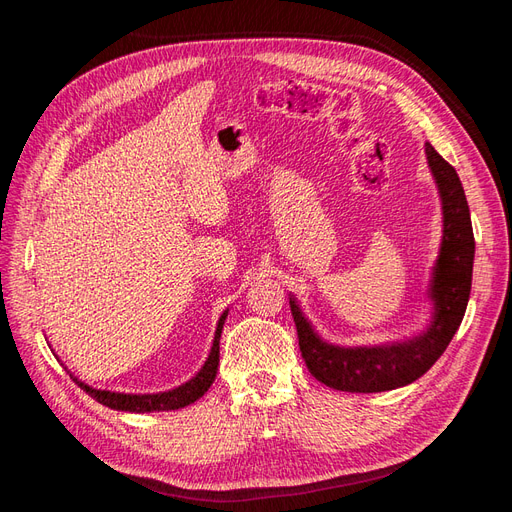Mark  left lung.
Listing matches in <instances>:
<instances>
[{
    "label": "left lung",
    "instance_id": "8db88e82",
    "mask_svg": "<svg viewBox=\"0 0 512 512\" xmlns=\"http://www.w3.org/2000/svg\"><path fill=\"white\" fill-rule=\"evenodd\" d=\"M425 153L442 200V241L427 288L431 301L427 327L401 342L335 346L312 329L297 301L290 297V312L309 374L335 391L380 393L418 380L451 344L466 314L474 265L470 207L455 168L429 143H425Z\"/></svg>",
    "mask_w": 512,
    "mask_h": 512
}]
</instances>
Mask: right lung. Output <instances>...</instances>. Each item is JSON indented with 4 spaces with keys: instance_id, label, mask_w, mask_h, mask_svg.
Wrapping results in <instances>:
<instances>
[{
    "instance_id": "1",
    "label": "right lung",
    "mask_w": 512,
    "mask_h": 512,
    "mask_svg": "<svg viewBox=\"0 0 512 512\" xmlns=\"http://www.w3.org/2000/svg\"><path fill=\"white\" fill-rule=\"evenodd\" d=\"M228 316V309L220 316L218 327H215V335H213V346L209 350V356L205 365L198 369V374L194 378H190L185 384L177 386V389H170L164 393H147V395H132V393H113V391H102V389H94L85 382H81L70 371V378L81 386V389L94 397L98 404L111 408V410H121V412H166V410H179L194 404L196 399L203 397L209 386L215 380V374H218V365H220V337H222V329H224V320Z\"/></svg>"
}]
</instances>
